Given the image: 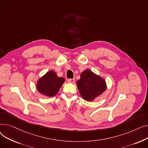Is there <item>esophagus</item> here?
<instances>
[{
  "label": "esophagus",
  "mask_w": 148,
  "mask_h": 148,
  "mask_svg": "<svg viewBox=\"0 0 148 148\" xmlns=\"http://www.w3.org/2000/svg\"><path fill=\"white\" fill-rule=\"evenodd\" d=\"M68 83H73L75 82V79H69L67 80Z\"/></svg>",
  "instance_id": "obj_1"
}]
</instances>
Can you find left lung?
Masks as SVG:
<instances>
[{
    "label": "left lung",
    "instance_id": "8db88e82",
    "mask_svg": "<svg viewBox=\"0 0 148 148\" xmlns=\"http://www.w3.org/2000/svg\"><path fill=\"white\" fill-rule=\"evenodd\" d=\"M77 86L82 97L88 101L94 100L106 90V83L104 79L89 69L82 73Z\"/></svg>",
    "mask_w": 148,
    "mask_h": 148
}]
</instances>
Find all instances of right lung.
I'll use <instances>...</instances> for the list:
<instances>
[{
	"label": "right lung",
	"mask_w": 148,
	"mask_h": 148,
	"mask_svg": "<svg viewBox=\"0 0 148 148\" xmlns=\"http://www.w3.org/2000/svg\"><path fill=\"white\" fill-rule=\"evenodd\" d=\"M64 82V78L58 77L55 72L51 70L38 80L36 87L41 94L51 97L58 94Z\"/></svg>",
	"instance_id": "obj_1"
}]
</instances>
